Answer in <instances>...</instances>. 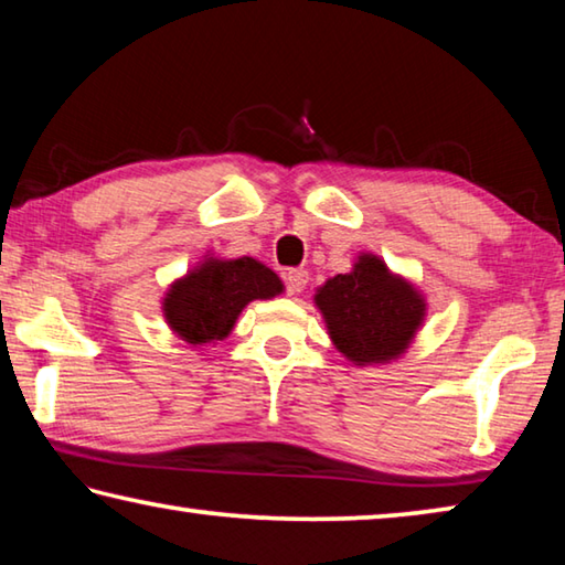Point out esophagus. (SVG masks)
<instances>
[{"instance_id": "obj_1", "label": "esophagus", "mask_w": 565, "mask_h": 565, "mask_svg": "<svg viewBox=\"0 0 565 565\" xmlns=\"http://www.w3.org/2000/svg\"><path fill=\"white\" fill-rule=\"evenodd\" d=\"M284 281H286V291L301 294L306 289V284H309V271H306V269H289L284 274Z\"/></svg>"}]
</instances>
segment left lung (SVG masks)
Masks as SVG:
<instances>
[{"mask_svg": "<svg viewBox=\"0 0 565 565\" xmlns=\"http://www.w3.org/2000/svg\"><path fill=\"white\" fill-rule=\"evenodd\" d=\"M313 301L333 347L356 366L398 359L426 317V301L414 284L391 274L374 254H361L349 274L319 286Z\"/></svg>", "mask_w": 565, "mask_h": 565, "instance_id": "8db88e82", "label": "left lung"}]
</instances>
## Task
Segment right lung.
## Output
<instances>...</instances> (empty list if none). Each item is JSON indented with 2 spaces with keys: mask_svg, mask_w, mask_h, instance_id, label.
Listing matches in <instances>:
<instances>
[{
  "mask_svg": "<svg viewBox=\"0 0 565 565\" xmlns=\"http://www.w3.org/2000/svg\"><path fill=\"white\" fill-rule=\"evenodd\" d=\"M281 291L284 284L279 276L252 256L242 259L206 256L186 276L169 286L161 311L181 341L204 347L232 333L246 303L274 299Z\"/></svg>",
  "mask_w": 565,
  "mask_h": 565,
  "instance_id": "1",
  "label": "right lung"
}]
</instances>
